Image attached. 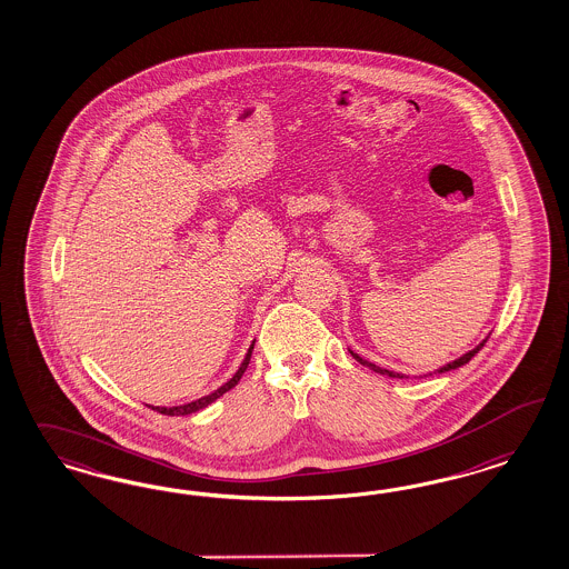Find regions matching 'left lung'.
<instances>
[{"instance_id": "obj_1", "label": "left lung", "mask_w": 569, "mask_h": 569, "mask_svg": "<svg viewBox=\"0 0 569 569\" xmlns=\"http://www.w3.org/2000/svg\"><path fill=\"white\" fill-rule=\"evenodd\" d=\"M486 342H488V338L483 340L482 345L476 346L473 350H469V352H466L463 357H459L457 361L448 362V365H445V367H440V369H438V373H445V371H450V369H457V367H461V365H466V362L471 361V359H473V357H476V355H478V352L482 350L483 345H486ZM352 357H355L357 361L361 362V365H365V367L373 369L376 373H381V376H390V378H402L400 373H395V371H388V369H381V367H378V365H373V362L365 361V359H361V357H359V355H355V352H352Z\"/></svg>"}]
</instances>
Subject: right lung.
Wrapping results in <instances>:
<instances>
[{
  "mask_svg": "<svg viewBox=\"0 0 569 569\" xmlns=\"http://www.w3.org/2000/svg\"><path fill=\"white\" fill-rule=\"evenodd\" d=\"M252 350H254V342L252 346L248 348V355H246V359L240 365V369H238V373L233 376V378L229 379L227 383H223L219 390H214L212 395H208V397L200 398V400H193V402H188V405H181V407H171V409H164V407H156V411L162 415H190L196 413V411H200V409H204L208 407L212 400H217L219 397H223L224 392H229L238 381H240L241 376H243V371H246V367H248V362H250V357H252ZM154 409V407H152Z\"/></svg>",
  "mask_w": 569,
  "mask_h": 569,
  "instance_id": "right-lung-1",
  "label": "right lung"
}]
</instances>
